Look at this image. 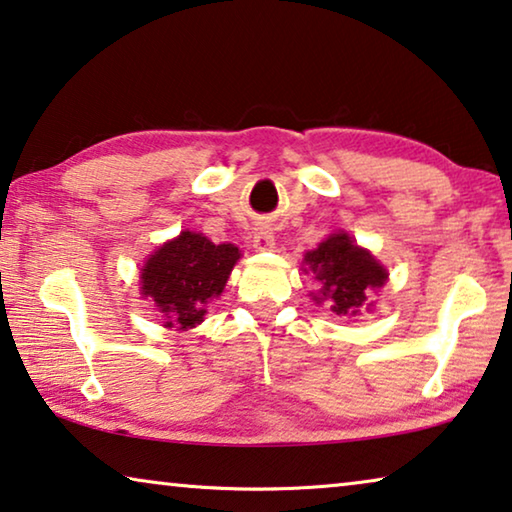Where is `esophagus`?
<instances>
[{
  "mask_svg": "<svg viewBox=\"0 0 512 512\" xmlns=\"http://www.w3.org/2000/svg\"><path fill=\"white\" fill-rule=\"evenodd\" d=\"M253 246L257 250H271L273 248V230L269 225H259L253 237Z\"/></svg>",
  "mask_w": 512,
  "mask_h": 512,
  "instance_id": "obj_1",
  "label": "esophagus"
}]
</instances>
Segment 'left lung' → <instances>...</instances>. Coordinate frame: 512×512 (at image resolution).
I'll list each match as a JSON object with an SVG mask.
<instances>
[{"instance_id": "left-lung-1", "label": "left lung", "mask_w": 512, "mask_h": 512, "mask_svg": "<svg viewBox=\"0 0 512 512\" xmlns=\"http://www.w3.org/2000/svg\"><path fill=\"white\" fill-rule=\"evenodd\" d=\"M305 266L321 285L316 303H326L339 316H358L371 310L369 296L387 282V271L369 250L360 248L346 232H335L305 253ZM305 269V273H307Z\"/></svg>"}]
</instances>
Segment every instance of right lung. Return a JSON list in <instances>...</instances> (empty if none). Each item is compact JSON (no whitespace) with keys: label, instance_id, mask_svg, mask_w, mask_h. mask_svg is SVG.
Returning <instances> with one entry per match:
<instances>
[{"label":"right lung","instance_id":"add662e5","mask_svg":"<svg viewBox=\"0 0 512 512\" xmlns=\"http://www.w3.org/2000/svg\"><path fill=\"white\" fill-rule=\"evenodd\" d=\"M239 257L232 243L216 246L202 234L184 230L143 264L141 296L152 300L164 328H196L205 319L207 305L223 294Z\"/></svg>","mask_w":512,"mask_h":512}]
</instances>
